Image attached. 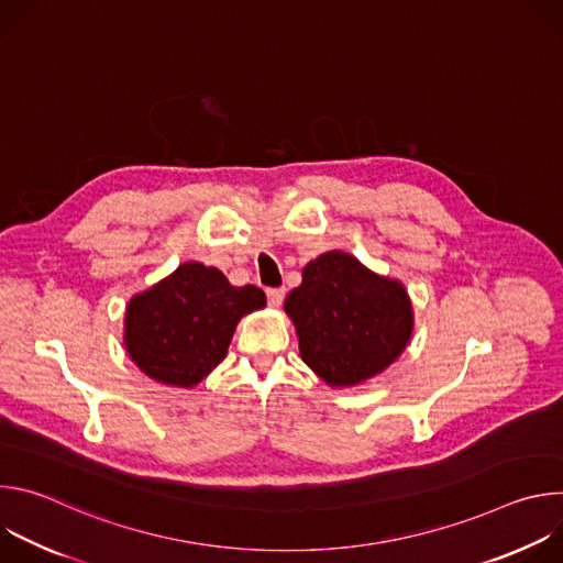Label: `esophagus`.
<instances>
[{"label": "esophagus", "instance_id": "esophagus-1", "mask_svg": "<svg viewBox=\"0 0 563 563\" xmlns=\"http://www.w3.org/2000/svg\"><path fill=\"white\" fill-rule=\"evenodd\" d=\"M283 298H285V289H276V287L267 289V300L272 307H278L283 302Z\"/></svg>", "mask_w": 563, "mask_h": 563}]
</instances>
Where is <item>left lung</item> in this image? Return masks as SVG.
Wrapping results in <instances>:
<instances>
[{
	"label": "left lung",
	"instance_id": "8db88e82",
	"mask_svg": "<svg viewBox=\"0 0 563 563\" xmlns=\"http://www.w3.org/2000/svg\"><path fill=\"white\" fill-rule=\"evenodd\" d=\"M285 311L302 361L332 387L358 385L391 365L410 343L415 316L406 287L345 252H328L302 269Z\"/></svg>",
	"mask_w": 563,
	"mask_h": 563
}]
</instances>
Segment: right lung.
<instances>
[{
    "label": "right lung",
    "mask_w": 563,
    "mask_h": 563,
    "mask_svg": "<svg viewBox=\"0 0 563 563\" xmlns=\"http://www.w3.org/2000/svg\"><path fill=\"white\" fill-rule=\"evenodd\" d=\"M265 302L254 285L233 287L220 269L185 263L131 298L124 345L148 378L194 387L227 356L238 320Z\"/></svg>",
    "instance_id": "obj_1"
}]
</instances>
